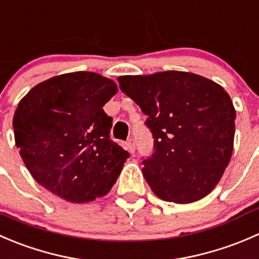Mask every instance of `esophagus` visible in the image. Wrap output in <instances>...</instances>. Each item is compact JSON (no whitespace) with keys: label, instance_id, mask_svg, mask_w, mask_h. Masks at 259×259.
<instances>
[{"label":"esophagus","instance_id":"1","mask_svg":"<svg viewBox=\"0 0 259 259\" xmlns=\"http://www.w3.org/2000/svg\"><path fill=\"white\" fill-rule=\"evenodd\" d=\"M126 146H127V150H128L131 153H133L136 151V146H135V141H133V138H130V140L127 141Z\"/></svg>","mask_w":259,"mask_h":259}]
</instances>
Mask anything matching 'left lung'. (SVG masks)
Wrapping results in <instances>:
<instances>
[{"label": "left lung", "mask_w": 259, "mask_h": 259, "mask_svg": "<svg viewBox=\"0 0 259 259\" xmlns=\"http://www.w3.org/2000/svg\"><path fill=\"white\" fill-rule=\"evenodd\" d=\"M118 83L148 117L155 141L142 172L155 195L176 204L208 195L232 157L235 109L229 94L186 71L124 75Z\"/></svg>", "instance_id": "left-lung-1"}]
</instances>
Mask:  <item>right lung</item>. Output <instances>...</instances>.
<instances>
[{"instance_id":"add662e5","label":"right lung","mask_w":259,"mask_h":259,"mask_svg":"<svg viewBox=\"0 0 259 259\" xmlns=\"http://www.w3.org/2000/svg\"><path fill=\"white\" fill-rule=\"evenodd\" d=\"M113 80L92 71L61 74L37 84L14 116L15 142L32 178L54 195L88 203L107 195L130 153L109 138L103 106Z\"/></svg>"}]
</instances>
